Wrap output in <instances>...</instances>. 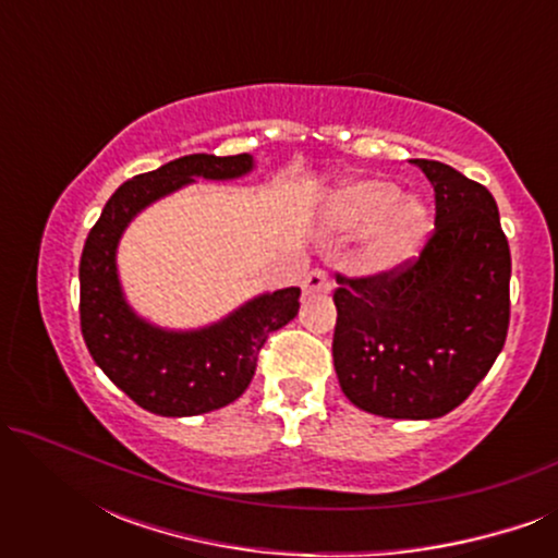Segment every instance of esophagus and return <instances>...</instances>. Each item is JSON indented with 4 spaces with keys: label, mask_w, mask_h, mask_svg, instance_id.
Wrapping results in <instances>:
<instances>
[{
    "label": "esophagus",
    "mask_w": 558,
    "mask_h": 558,
    "mask_svg": "<svg viewBox=\"0 0 558 558\" xmlns=\"http://www.w3.org/2000/svg\"><path fill=\"white\" fill-rule=\"evenodd\" d=\"M304 294H327L332 289V279L325 269H312L307 277H304Z\"/></svg>",
    "instance_id": "1"
}]
</instances>
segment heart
<instances>
[{
    "instance_id": "b5f03b06",
    "label": "heart",
    "mask_w": 558,
    "mask_h": 558,
    "mask_svg": "<svg viewBox=\"0 0 558 558\" xmlns=\"http://www.w3.org/2000/svg\"><path fill=\"white\" fill-rule=\"evenodd\" d=\"M325 216L338 231H363L357 258L365 269L388 271L422 246L429 218L416 197L399 195L386 180H355L327 197Z\"/></svg>"
}]
</instances>
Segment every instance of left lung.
<instances>
[{"label": "left lung", "instance_id": "8db88e82", "mask_svg": "<svg viewBox=\"0 0 558 558\" xmlns=\"http://www.w3.org/2000/svg\"><path fill=\"white\" fill-rule=\"evenodd\" d=\"M434 187V228L416 256L368 277L338 274L332 361L368 414L437 418L493 368L510 323V248L490 190L414 159Z\"/></svg>", "mask_w": 558, "mask_h": 558}]
</instances>
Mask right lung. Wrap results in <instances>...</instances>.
<instances>
[{"label":"right lung","mask_w":558,"mask_h":558,"mask_svg":"<svg viewBox=\"0 0 558 558\" xmlns=\"http://www.w3.org/2000/svg\"><path fill=\"white\" fill-rule=\"evenodd\" d=\"M254 167L248 155H187L136 174L109 197L81 256V332L98 368L136 407L159 416H197L239 399L254 378L266 338L300 310V289L262 294L223 323L197 332L157 330L126 307L117 279L119 235L157 197L193 178L231 180Z\"/></svg>","instance_id":"right-lung-1"}]
</instances>
